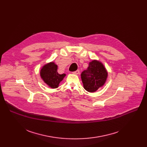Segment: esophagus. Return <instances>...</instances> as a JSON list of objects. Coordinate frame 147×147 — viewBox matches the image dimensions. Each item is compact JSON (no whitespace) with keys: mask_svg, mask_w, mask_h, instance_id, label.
<instances>
[{"mask_svg":"<svg viewBox=\"0 0 147 147\" xmlns=\"http://www.w3.org/2000/svg\"><path fill=\"white\" fill-rule=\"evenodd\" d=\"M73 74H76V75H78V74H80V70H76V71H74V72H73Z\"/></svg>","mask_w":147,"mask_h":147,"instance_id":"34e87169","label":"esophagus"}]
</instances>
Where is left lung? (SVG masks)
Returning <instances> with one entry per match:
<instances>
[{"label":"left lung","instance_id":"left-lung-1","mask_svg":"<svg viewBox=\"0 0 147 147\" xmlns=\"http://www.w3.org/2000/svg\"><path fill=\"white\" fill-rule=\"evenodd\" d=\"M81 77L84 89L88 92H94L105 84L108 72L100 61L93 60L89 63L87 69L82 72Z\"/></svg>","mask_w":147,"mask_h":147}]
</instances>
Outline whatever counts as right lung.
Returning a JSON list of instances; mask_svg holds the SVG:
<instances>
[{
    "instance_id": "obj_1",
    "label": "right lung",
    "mask_w": 147,
    "mask_h": 147,
    "mask_svg": "<svg viewBox=\"0 0 147 147\" xmlns=\"http://www.w3.org/2000/svg\"><path fill=\"white\" fill-rule=\"evenodd\" d=\"M40 76L49 87L52 88H56L66 74H59L57 73V66L54 62H50L45 65L41 69Z\"/></svg>"
}]
</instances>
